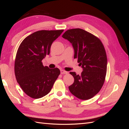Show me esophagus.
Returning <instances> with one entry per match:
<instances>
[{"label":"esophagus","instance_id":"1","mask_svg":"<svg viewBox=\"0 0 129 129\" xmlns=\"http://www.w3.org/2000/svg\"><path fill=\"white\" fill-rule=\"evenodd\" d=\"M60 73H61V74H67V72L66 71H65L64 70H60Z\"/></svg>","mask_w":129,"mask_h":129}]
</instances>
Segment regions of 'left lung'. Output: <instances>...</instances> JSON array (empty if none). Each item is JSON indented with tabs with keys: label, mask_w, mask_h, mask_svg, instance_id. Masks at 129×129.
Wrapping results in <instances>:
<instances>
[{
	"label": "left lung",
	"mask_w": 129,
	"mask_h": 129,
	"mask_svg": "<svg viewBox=\"0 0 129 129\" xmlns=\"http://www.w3.org/2000/svg\"><path fill=\"white\" fill-rule=\"evenodd\" d=\"M62 37L72 44L74 59H78L83 68L80 75L70 74L74 78L69 86L70 92L80 99L88 100L99 92L105 81L107 70V57L100 40L81 29L65 31Z\"/></svg>",
	"instance_id": "8db88e82"
}]
</instances>
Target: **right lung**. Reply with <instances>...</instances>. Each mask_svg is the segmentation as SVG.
<instances>
[{
	"instance_id": "right-lung-1",
	"label": "right lung",
	"mask_w": 129,
	"mask_h": 129,
	"mask_svg": "<svg viewBox=\"0 0 129 129\" xmlns=\"http://www.w3.org/2000/svg\"><path fill=\"white\" fill-rule=\"evenodd\" d=\"M64 30H40L25 38L16 55L14 71L21 88L29 96L39 99L50 91L60 74L58 68L44 67L42 60L50 54L52 43Z\"/></svg>"
}]
</instances>
